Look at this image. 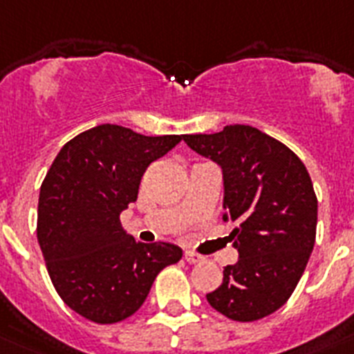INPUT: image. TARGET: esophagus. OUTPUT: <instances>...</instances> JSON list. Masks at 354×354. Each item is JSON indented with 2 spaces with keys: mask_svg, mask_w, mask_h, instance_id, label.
Wrapping results in <instances>:
<instances>
[{
  "mask_svg": "<svg viewBox=\"0 0 354 354\" xmlns=\"http://www.w3.org/2000/svg\"><path fill=\"white\" fill-rule=\"evenodd\" d=\"M184 261L188 262V264H197V262L203 261V257L194 253V251H184Z\"/></svg>",
  "mask_w": 354,
  "mask_h": 354,
  "instance_id": "34e87169",
  "label": "esophagus"
}]
</instances>
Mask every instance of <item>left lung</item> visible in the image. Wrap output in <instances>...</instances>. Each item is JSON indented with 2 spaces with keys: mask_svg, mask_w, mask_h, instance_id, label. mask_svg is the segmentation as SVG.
<instances>
[{
  "mask_svg": "<svg viewBox=\"0 0 354 354\" xmlns=\"http://www.w3.org/2000/svg\"><path fill=\"white\" fill-rule=\"evenodd\" d=\"M224 175V223L239 250L209 306L235 322L275 313L299 284L317 236L318 201L306 166L286 145L248 124L183 136Z\"/></svg>",
  "mask_w": 354,
  "mask_h": 354,
  "instance_id": "1",
  "label": "left lung"
}]
</instances>
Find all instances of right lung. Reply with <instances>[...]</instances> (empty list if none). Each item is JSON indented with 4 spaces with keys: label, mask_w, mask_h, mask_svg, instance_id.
Listing matches in <instances>:
<instances>
[{
    "label": "right lung",
    "mask_w": 354,
    "mask_h": 354,
    "mask_svg": "<svg viewBox=\"0 0 354 354\" xmlns=\"http://www.w3.org/2000/svg\"><path fill=\"white\" fill-rule=\"evenodd\" d=\"M183 136H141L99 124L70 139L41 184L37 242L61 300L95 324L131 317L156 277L183 250L142 244L127 235L119 215L136 203L141 177Z\"/></svg>",
    "instance_id": "right-lung-1"
}]
</instances>
